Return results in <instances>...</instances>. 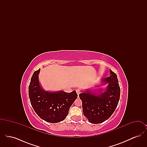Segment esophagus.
Returning <instances> with one entry per match:
<instances>
[{"label":"esophagus","instance_id":"34e87169","mask_svg":"<svg viewBox=\"0 0 147 147\" xmlns=\"http://www.w3.org/2000/svg\"><path fill=\"white\" fill-rule=\"evenodd\" d=\"M76 92H77V94H78V95H79V94L80 93V90L79 89H78L76 90Z\"/></svg>","mask_w":147,"mask_h":147}]
</instances>
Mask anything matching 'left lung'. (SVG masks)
<instances>
[{
    "mask_svg": "<svg viewBox=\"0 0 147 147\" xmlns=\"http://www.w3.org/2000/svg\"><path fill=\"white\" fill-rule=\"evenodd\" d=\"M110 76L102 79V84H107L103 91L99 92L86 90L79 94L82 101L84 116L94 124L100 123L109 119L116 110L120 97V88L117 75L110 70Z\"/></svg>",
    "mask_w": 147,
    "mask_h": 147,
    "instance_id": "8db88e82",
    "label": "left lung"
}]
</instances>
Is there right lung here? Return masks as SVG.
<instances>
[{
    "label": "right lung",
    "instance_id": "add662e5",
    "mask_svg": "<svg viewBox=\"0 0 147 147\" xmlns=\"http://www.w3.org/2000/svg\"><path fill=\"white\" fill-rule=\"evenodd\" d=\"M40 71V69L34 73L28 86L31 104L37 115L45 121L50 123L62 121L77 99V92L75 90L71 92L44 90L39 83Z\"/></svg>",
    "mask_w": 147,
    "mask_h": 147
}]
</instances>
